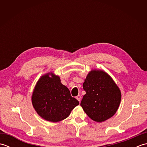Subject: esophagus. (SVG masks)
Here are the masks:
<instances>
[{
    "label": "esophagus",
    "instance_id": "esophagus-1",
    "mask_svg": "<svg viewBox=\"0 0 147 147\" xmlns=\"http://www.w3.org/2000/svg\"><path fill=\"white\" fill-rule=\"evenodd\" d=\"M76 98V99L78 100L79 102H80V100H81V95H78Z\"/></svg>",
    "mask_w": 147,
    "mask_h": 147
}]
</instances>
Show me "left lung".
<instances>
[{
  "mask_svg": "<svg viewBox=\"0 0 147 147\" xmlns=\"http://www.w3.org/2000/svg\"><path fill=\"white\" fill-rule=\"evenodd\" d=\"M83 86L86 94L80 105L90 119L102 123L113 116L119 107L121 92L109 74L101 69H92Z\"/></svg>",
  "mask_w": 147,
  "mask_h": 147,
  "instance_id": "left-lung-1",
  "label": "left lung"
}]
</instances>
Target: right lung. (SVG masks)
<instances>
[{"label": "right lung", "instance_id": "right-lung-1", "mask_svg": "<svg viewBox=\"0 0 147 147\" xmlns=\"http://www.w3.org/2000/svg\"><path fill=\"white\" fill-rule=\"evenodd\" d=\"M33 108L46 121L57 123L66 119L79 102L72 97L60 77L52 72L43 74L36 82L32 95Z\"/></svg>", "mask_w": 147, "mask_h": 147}]
</instances>
